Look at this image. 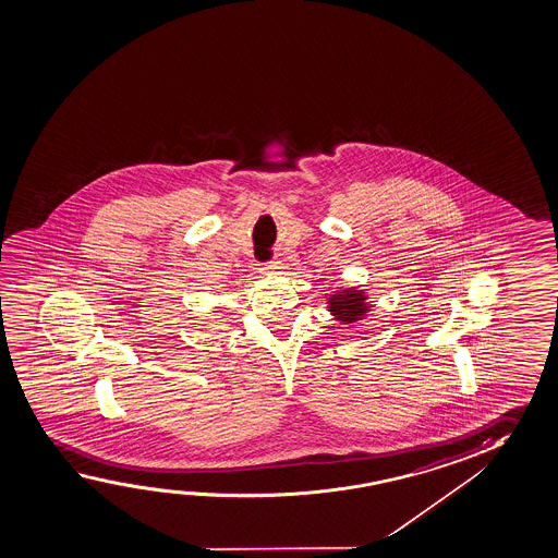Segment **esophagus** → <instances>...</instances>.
<instances>
[{"label": "esophagus", "mask_w": 558, "mask_h": 558, "mask_svg": "<svg viewBox=\"0 0 558 558\" xmlns=\"http://www.w3.org/2000/svg\"><path fill=\"white\" fill-rule=\"evenodd\" d=\"M281 269H283V266H281V262H277V259H271V262H267V264H264V267H262L264 274H281Z\"/></svg>", "instance_id": "34e87169"}]
</instances>
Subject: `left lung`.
<instances>
[{"instance_id":"1","label":"left lung","mask_w":558,"mask_h":558,"mask_svg":"<svg viewBox=\"0 0 558 558\" xmlns=\"http://www.w3.org/2000/svg\"><path fill=\"white\" fill-rule=\"evenodd\" d=\"M364 301H366V296L361 291L337 292L329 299V308L336 314L337 319L351 324V322L363 318L364 312L371 308L368 304H364Z\"/></svg>"}]
</instances>
